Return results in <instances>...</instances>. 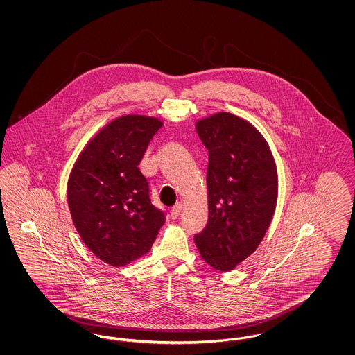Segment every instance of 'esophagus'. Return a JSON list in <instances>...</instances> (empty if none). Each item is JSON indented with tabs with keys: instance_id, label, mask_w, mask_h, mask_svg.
<instances>
[{
	"instance_id": "34e87169",
	"label": "esophagus",
	"mask_w": 355,
	"mask_h": 355,
	"mask_svg": "<svg viewBox=\"0 0 355 355\" xmlns=\"http://www.w3.org/2000/svg\"><path fill=\"white\" fill-rule=\"evenodd\" d=\"M181 210H182V203H175V205L171 207V210H170V217H171L173 220L178 218Z\"/></svg>"
}]
</instances>
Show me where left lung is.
Returning <instances> with one entry per match:
<instances>
[{"instance_id":"obj_1","label":"left lung","mask_w":355,"mask_h":355,"mask_svg":"<svg viewBox=\"0 0 355 355\" xmlns=\"http://www.w3.org/2000/svg\"><path fill=\"white\" fill-rule=\"evenodd\" d=\"M196 129L209 150V220L194 242L211 268L233 270L270 226L278 197L275 161L257 128L232 113L200 119Z\"/></svg>"}]
</instances>
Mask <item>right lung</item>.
<instances>
[{
    "label": "right lung",
    "instance_id": "add662e5",
    "mask_svg": "<svg viewBox=\"0 0 355 355\" xmlns=\"http://www.w3.org/2000/svg\"><path fill=\"white\" fill-rule=\"evenodd\" d=\"M161 126L159 119L139 114L110 121L85 145L69 175L73 223L89 250L110 266L149 253L165 223L138 168Z\"/></svg>",
    "mask_w": 355,
    "mask_h": 355
}]
</instances>
